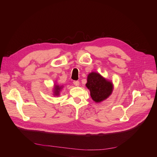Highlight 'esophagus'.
I'll use <instances>...</instances> for the list:
<instances>
[{"instance_id": "esophagus-1", "label": "esophagus", "mask_w": 157, "mask_h": 157, "mask_svg": "<svg viewBox=\"0 0 157 157\" xmlns=\"http://www.w3.org/2000/svg\"><path fill=\"white\" fill-rule=\"evenodd\" d=\"M73 83H74V85L76 86H78L79 85V81H74V82H73Z\"/></svg>"}]
</instances>
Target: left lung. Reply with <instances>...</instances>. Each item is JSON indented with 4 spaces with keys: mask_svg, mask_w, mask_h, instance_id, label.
Masks as SVG:
<instances>
[{
    "mask_svg": "<svg viewBox=\"0 0 157 157\" xmlns=\"http://www.w3.org/2000/svg\"><path fill=\"white\" fill-rule=\"evenodd\" d=\"M86 86L90 91L91 98L96 103L107 99L113 91L112 82L95 72H92L88 75Z\"/></svg>",
    "mask_w": 157,
    "mask_h": 157,
    "instance_id": "left-lung-1",
    "label": "left lung"
}]
</instances>
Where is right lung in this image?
Listing matches in <instances>:
<instances>
[{
  "instance_id": "right-lung-1",
  "label": "right lung",
  "mask_w": 157,
  "mask_h": 157,
  "mask_svg": "<svg viewBox=\"0 0 157 157\" xmlns=\"http://www.w3.org/2000/svg\"><path fill=\"white\" fill-rule=\"evenodd\" d=\"M62 88H63V86H59V85H56L54 86V95L59 96L60 94V91L62 89Z\"/></svg>"
}]
</instances>
